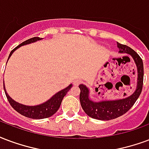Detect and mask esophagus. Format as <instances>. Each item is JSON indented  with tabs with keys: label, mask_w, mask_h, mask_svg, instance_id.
Masks as SVG:
<instances>
[{
	"label": "esophagus",
	"mask_w": 149,
	"mask_h": 149,
	"mask_svg": "<svg viewBox=\"0 0 149 149\" xmlns=\"http://www.w3.org/2000/svg\"><path fill=\"white\" fill-rule=\"evenodd\" d=\"M80 80H76L74 81V85L75 86H78L79 84H80Z\"/></svg>",
	"instance_id": "34e87169"
}]
</instances>
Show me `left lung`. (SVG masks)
Listing matches in <instances>:
<instances>
[{
  "mask_svg": "<svg viewBox=\"0 0 149 149\" xmlns=\"http://www.w3.org/2000/svg\"><path fill=\"white\" fill-rule=\"evenodd\" d=\"M119 49L118 53L128 54L133 58L137 68V84L133 94L121 100H102L94 102L89 98V89L84 84H80V101L82 108L86 114L92 118L102 121L114 119L125 114L135 103L141 93L144 80V65L139 55L126 45L117 42ZM99 94H100L99 92Z\"/></svg>",
  "mask_w": 149,
  "mask_h": 149,
  "instance_id": "left-lung-1",
  "label": "left lung"
}]
</instances>
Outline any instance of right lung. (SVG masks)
Here are the masks:
<instances>
[{"label": "right lung", "instance_id": "right-lung-1", "mask_svg": "<svg viewBox=\"0 0 149 149\" xmlns=\"http://www.w3.org/2000/svg\"><path fill=\"white\" fill-rule=\"evenodd\" d=\"M41 39L42 38H39V37H34V38L27 39L24 42H22L21 44H19L15 49L11 51L8 60L9 59L11 55L13 54V53L16 49H18L19 47L24 46V45H27V44L32 43V42H35L36 41L41 40ZM72 86V84H69L67 88L61 90V91H58V93H56L54 95H53L49 100H47V102L37 106H26L24 105V104H21V103H19V102H16L15 100H13L8 95L5 87H4V90L10 105L13 107V108L15 111H16L22 115L27 117V118H33V119H42V118H47L52 116L53 114H54L58 111V110L60 107L61 103V101L63 100V98L65 97L66 93L69 91V89L71 88Z\"/></svg>", "mask_w": 149, "mask_h": 149}]
</instances>
